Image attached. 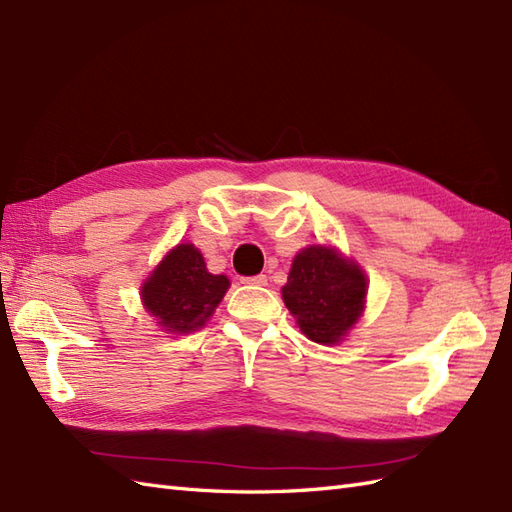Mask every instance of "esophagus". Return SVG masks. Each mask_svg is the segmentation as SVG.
<instances>
[{
	"instance_id": "obj_1",
	"label": "esophagus",
	"mask_w": 512,
	"mask_h": 512,
	"mask_svg": "<svg viewBox=\"0 0 512 512\" xmlns=\"http://www.w3.org/2000/svg\"><path fill=\"white\" fill-rule=\"evenodd\" d=\"M243 284H254V286H265L267 284V276L265 273H258V276H249V278H241Z\"/></svg>"
}]
</instances>
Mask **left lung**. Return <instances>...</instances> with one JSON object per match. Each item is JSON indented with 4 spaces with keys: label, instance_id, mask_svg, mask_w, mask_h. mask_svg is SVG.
<instances>
[{
    "label": "left lung",
    "instance_id": "8db88e82",
    "mask_svg": "<svg viewBox=\"0 0 512 512\" xmlns=\"http://www.w3.org/2000/svg\"><path fill=\"white\" fill-rule=\"evenodd\" d=\"M367 295L365 273L336 249L310 245L293 260L282 286L286 308L310 341L332 345L343 341L363 315Z\"/></svg>",
    "mask_w": 512,
    "mask_h": 512
}]
</instances>
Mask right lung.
<instances>
[{"label":"right lung","mask_w":512,"mask_h":512,"mask_svg":"<svg viewBox=\"0 0 512 512\" xmlns=\"http://www.w3.org/2000/svg\"><path fill=\"white\" fill-rule=\"evenodd\" d=\"M230 280L208 273L202 254L189 243H182L165 256L143 284L145 308L167 332H193L226 295Z\"/></svg>","instance_id":"obj_1"}]
</instances>
